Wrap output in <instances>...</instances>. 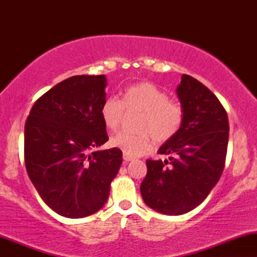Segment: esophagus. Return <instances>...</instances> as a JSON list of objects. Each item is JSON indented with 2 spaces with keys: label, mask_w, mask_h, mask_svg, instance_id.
I'll list each match as a JSON object with an SVG mask.
<instances>
[{
  "label": "esophagus",
  "mask_w": 257,
  "mask_h": 257,
  "mask_svg": "<svg viewBox=\"0 0 257 257\" xmlns=\"http://www.w3.org/2000/svg\"><path fill=\"white\" fill-rule=\"evenodd\" d=\"M123 159H124V162L125 163H128V162H131V161H133V157H131V156H126V155H123Z\"/></svg>",
  "instance_id": "1"
}]
</instances>
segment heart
<instances>
[{
	"instance_id": "obj_1",
	"label": "heart",
	"mask_w": 257,
	"mask_h": 257,
	"mask_svg": "<svg viewBox=\"0 0 257 257\" xmlns=\"http://www.w3.org/2000/svg\"><path fill=\"white\" fill-rule=\"evenodd\" d=\"M124 108L140 111L137 131L120 132L110 139V145L131 157L143 155L151 147V138L157 144H166L180 132L185 110L180 102L170 100L167 91L150 82L133 84L124 90L122 101L108 96L102 102L100 116L110 131H116L123 119Z\"/></svg>"
}]
</instances>
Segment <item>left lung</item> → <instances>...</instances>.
Wrapping results in <instances>:
<instances>
[{
  "label": "left lung",
  "instance_id": "obj_1",
  "mask_svg": "<svg viewBox=\"0 0 257 257\" xmlns=\"http://www.w3.org/2000/svg\"><path fill=\"white\" fill-rule=\"evenodd\" d=\"M184 124L159 147L168 159H147L140 192L146 205L166 215H182L204 200L219 181L228 144L226 110L204 84L188 75L176 88Z\"/></svg>",
  "mask_w": 257,
  "mask_h": 257
}]
</instances>
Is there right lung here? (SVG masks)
Here are the masks:
<instances>
[{
	"mask_svg": "<svg viewBox=\"0 0 257 257\" xmlns=\"http://www.w3.org/2000/svg\"><path fill=\"white\" fill-rule=\"evenodd\" d=\"M105 75L64 79L32 106L25 123L28 175L43 202L70 219L99 211L110 194L122 151H95L108 140L100 108Z\"/></svg>",
	"mask_w": 257,
	"mask_h": 257,
	"instance_id": "1",
	"label": "right lung"
}]
</instances>
